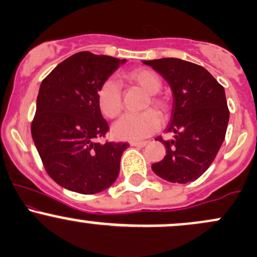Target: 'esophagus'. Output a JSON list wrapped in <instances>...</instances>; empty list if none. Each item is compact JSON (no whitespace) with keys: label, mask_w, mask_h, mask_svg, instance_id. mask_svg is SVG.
<instances>
[{"label":"esophagus","mask_w":257,"mask_h":257,"mask_svg":"<svg viewBox=\"0 0 257 257\" xmlns=\"http://www.w3.org/2000/svg\"><path fill=\"white\" fill-rule=\"evenodd\" d=\"M131 145L135 147H144L147 145L146 141H131Z\"/></svg>","instance_id":"obj_1"}]
</instances>
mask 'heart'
I'll return each instance as SVG.
<instances>
[{
	"mask_svg": "<svg viewBox=\"0 0 257 257\" xmlns=\"http://www.w3.org/2000/svg\"><path fill=\"white\" fill-rule=\"evenodd\" d=\"M123 78L138 84L149 93L146 106L152 105L163 113L169 108V104L163 96L158 95L162 88V79L153 70L139 67L123 73ZM98 104L100 111L107 118H116L123 108L122 90L113 78H107L100 84L98 90ZM162 118L155 110H146L141 113L125 114L114 123L112 132L114 137L122 140L138 141L151 137L161 128Z\"/></svg>",
	"mask_w": 257,
	"mask_h": 257,
	"instance_id": "obj_1",
	"label": "heart"
}]
</instances>
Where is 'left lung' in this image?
Here are the masks:
<instances>
[{
  "label": "left lung",
  "mask_w": 257,
  "mask_h": 257,
  "mask_svg": "<svg viewBox=\"0 0 257 257\" xmlns=\"http://www.w3.org/2000/svg\"><path fill=\"white\" fill-rule=\"evenodd\" d=\"M169 83L172 118L166 132L173 140L157 138L167 155L152 170L170 182L194 181L213 163L227 131L229 111L225 89L200 65L176 58L146 60Z\"/></svg>",
  "instance_id": "left-lung-1"
}]
</instances>
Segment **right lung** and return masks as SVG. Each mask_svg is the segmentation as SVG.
Instances as JSON below:
<instances>
[{"label":"right lung","mask_w":257,"mask_h":257,"mask_svg":"<svg viewBox=\"0 0 257 257\" xmlns=\"http://www.w3.org/2000/svg\"><path fill=\"white\" fill-rule=\"evenodd\" d=\"M125 60L79 52L60 63L38 91L31 134L46 172L82 194L106 190L119 174L128 143H98L108 132L98 104L100 84Z\"/></svg>","instance_id":"right-lung-1"}]
</instances>
